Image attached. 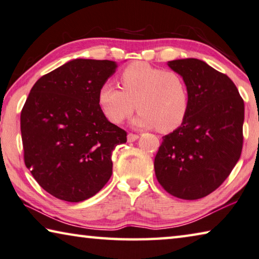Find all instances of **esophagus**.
<instances>
[{
  "instance_id": "obj_1",
  "label": "esophagus",
  "mask_w": 259,
  "mask_h": 259,
  "mask_svg": "<svg viewBox=\"0 0 259 259\" xmlns=\"http://www.w3.org/2000/svg\"><path fill=\"white\" fill-rule=\"evenodd\" d=\"M139 139V135L138 134H133V133H128L127 135V141L128 142H134L135 140Z\"/></svg>"
}]
</instances>
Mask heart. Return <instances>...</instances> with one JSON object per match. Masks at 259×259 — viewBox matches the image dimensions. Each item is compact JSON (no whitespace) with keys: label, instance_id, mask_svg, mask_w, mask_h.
<instances>
[{"label":"heart","instance_id":"b5f03b06","mask_svg":"<svg viewBox=\"0 0 259 259\" xmlns=\"http://www.w3.org/2000/svg\"><path fill=\"white\" fill-rule=\"evenodd\" d=\"M121 90L104 83L99 92V103L110 121L119 124L137 108L133 124L168 132L179 127L189 109V92L182 75L176 71L151 66L145 62L132 63L119 75Z\"/></svg>","mask_w":259,"mask_h":259}]
</instances>
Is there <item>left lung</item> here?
Here are the masks:
<instances>
[{
	"instance_id": "obj_1",
	"label": "left lung",
	"mask_w": 259,
	"mask_h": 259,
	"mask_svg": "<svg viewBox=\"0 0 259 259\" xmlns=\"http://www.w3.org/2000/svg\"><path fill=\"white\" fill-rule=\"evenodd\" d=\"M182 75L189 109L182 124L163 137L155 175L168 194L198 200L214 192L240 159L244 102L234 82L197 58L167 63Z\"/></svg>"
}]
</instances>
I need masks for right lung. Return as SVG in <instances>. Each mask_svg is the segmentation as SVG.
I'll use <instances>...</instances> for the list:
<instances>
[{"mask_svg": "<svg viewBox=\"0 0 259 259\" xmlns=\"http://www.w3.org/2000/svg\"><path fill=\"white\" fill-rule=\"evenodd\" d=\"M112 61L77 58L34 83L20 113L26 167L42 188L66 202L94 196L112 175L114 148L127 133L99 103Z\"/></svg>", "mask_w": 259, "mask_h": 259, "instance_id": "1", "label": "right lung"}]
</instances>
